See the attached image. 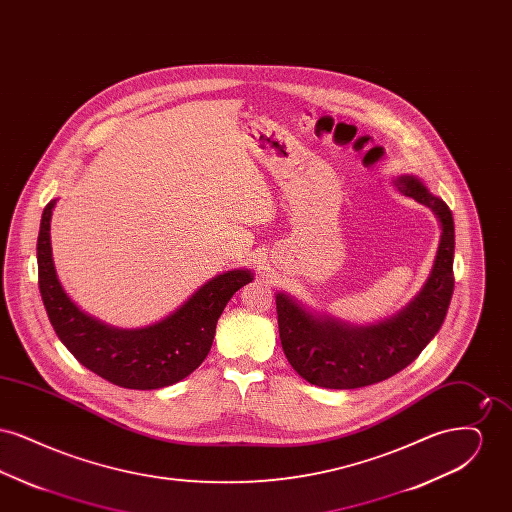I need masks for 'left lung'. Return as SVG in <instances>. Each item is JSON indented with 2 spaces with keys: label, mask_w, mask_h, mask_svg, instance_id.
<instances>
[{
  "label": "left lung",
  "mask_w": 512,
  "mask_h": 512,
  "mask_svg": "<svg viewBox=\"0 0 512 512\" xmlns=\"http://www.w3.org/2000/svg\"><path fill=\"white\" fill-rule=\"evenodd\" d=\"M395 186L432 209L441 224L432 272L403 311L378 324L351 326L336 318L317 317L286 293H276L278 332L286 359L301 378L318 388L355 390L390 378L413 363L447 315L455 288L451 209L414 176H399Z\"/></svg>",
  "instance_id": "1"
}]
</instances>
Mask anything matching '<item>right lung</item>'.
Instances as JSON below:
<instances>
[{
  "label": "right lung",
  "mask_w": 512,
  "mask_h": 512,
  "mask_svg": "<svg viewBox=\"0 0 512 512\" xmlns=\"http://www.w3.org/2000/svg\"><path fill=\"white\" fill-rule=\"evenodd\" d=\"M51 199L36 244L38 286L49 322L80 365L128 390H157L192 374L211 351L217 320L230 297L253 280L251 270H228L203 284L172 315L138 330H121L80 311L65 293L51 257Z\"/></svg>",
  "instance_id": "right-lung-1"
}]
</instances>
